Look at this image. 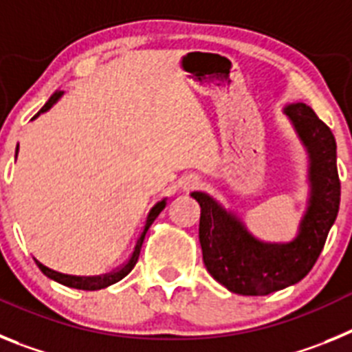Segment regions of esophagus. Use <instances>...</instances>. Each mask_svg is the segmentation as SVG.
<instances>
[{
	"mask_svg": "<svg viewBox=\"0 0 352 352\" xmlns=\"http://www.w3.org/2000/svg\"><path fill=\"white\" fill-rule=\"evenodd\" d=\"M179 185H182L183 190H194V188H197V186L201 185V179H199L197 176H185V178L179 182Z\"/></svg>",
	"mask_w": 352,
	"mask_h": 352,
	"instance_id": "1",
	"label": "esophagus"
}]
</instances>
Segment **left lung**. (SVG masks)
Returning <instances> with one entry per match:
<instances>
[{
  "mask_svg": "<svg viewBox=\"0 0 352 352\" xmlns=\"http://www.w3.org/2000/svg\"><path fill=\"white\" fill-rule=\"evenodd\" d=\"M285 114L310 155L309 210L294 241L263 243L210 195L192 192L201 204L199 241L204 266L214 280L243 296H266L305 278L322 252L340 206L333 132L309 105L291 104Z\"/></svg>",
  "mask_w": 352,
  "mask_h": 352,
  "instance_id": "1",
  "label": "left lung"
}]
</instances>
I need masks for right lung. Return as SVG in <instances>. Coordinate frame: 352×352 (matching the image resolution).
I'll list each match as a JSON object with an SVG mask.
<instances>
[{"mask_svg": "<svg viewBox=\"0 0 352 352\" xmlns=\"http://www.w3.org/2000/svg\"><path fill=\"white\" fill-rule=\"evenodd\" d=\"M60 96H61V93H54V95L49 98L47 104L40 109L38 114L45 113L47 109H51L52 104H56V100H58ZM38 114H36V116H38ZM17 149H19V146H17ZM164 208H166V201H160V203H157L153 208H151V211H149V214H148V219H146L144 227H142L141 236L138 238V243H135V248H133L132 256H130V259L126 261V263L123 264L121 268L114 270L113 273H105V275H98V276H74V275H63V273H58V272H54V270H49L47 266H43V264L38 263V261H35L36 266H38L40 272H42L43 275L49 276V278H52V280L60 282V284L67 285V287L80 289V291H98V289H104V287H107V285L116 284V282H120L123 276H126L133 270V266H135V263H138V259H139V254H141V247H142V241H144L146 232H148L149 226L155 222V219H157L158 214H160V211L164 210Z\"/></svg>", "mask_w": 352, "mask_h": 352, "instance_id": "add662e5", "label": "right lung"}]
</instances>
